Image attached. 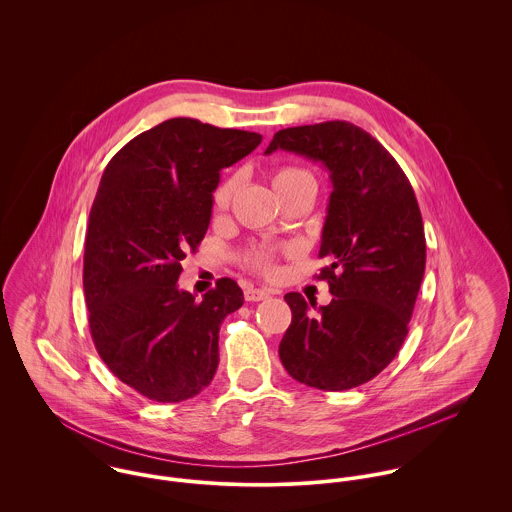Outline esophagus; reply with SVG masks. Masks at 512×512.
<instances>
[{"label":"esophagus","instance_id":"34e87169","mask_svg":"<svg viewBox=\"0 0 512 512\" xmlns=\"http://www.w3.org/2000/svg\"><path fill=\"white\" fill-rule=\"evenodd\" d=\"M270 295H272L270 290H262V288H246V292H244L246 301H262V299H266Z\"/></svg>","mask_w":512,"mask_h":512}]
</instances>
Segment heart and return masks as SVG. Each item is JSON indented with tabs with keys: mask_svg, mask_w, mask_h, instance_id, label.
Instances as JSON below:
<instances>
[{
	"mask_svg": "<svg viewBox=\"0 0 512 512\" xmlns=\"http://www.w3.org/2000/svg\"><path fill=\"white\" fill-rule=\"evenodd\" d=\"M272 183L274 189L282 195L290 193L295 187L303 185V183H315L311 173L301 169V167H293V165H286V167H278L272 175ZM238 187V179L236 177H228L224 181H220L217 189L213 191V209L217 213H222L228 209L234 193ZM246 264L252 270H258L262 274H274L276 272V252L270 248H254L252 252L246 254Z\"/></svg>",
	"mask_w": 512,
	"mask_h": 512,
	"instance_id": "b5f03b06",
	"label": "heart"
}]
</instances>
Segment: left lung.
<instances>
[{
    "label": "left lung",
    "instance_id": "left-lung-1",
    "mask_svg": "<svg viewBox=\"0 0 512 512\" xmlns=\"http://www.w3.org/2000/svg\"><path fill=\"white\" fill-rule=\"evenodd\" d=\"M276 149L319 161L333 183L319 248L331 264L317 276L333 299L309 313L301 293H286L292 325L278 353L297 382L349 390L390 365L408 335L426 270L422 213L396 159L351 122L280 130L266 153Z\"/></svg>",
    "mask_w": 512,
    "mask_h": 512
}]
</instances>
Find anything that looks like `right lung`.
<instances>
[{"instance_id": "add662e5", "label": "right lung", "mask_w": 512, "mask_h": 512, "mask_svg": "<svg viewBox=\"0 0 512 512\" xmlns=\"http://www.w3.org/2000/svg\"><path fill=\"white\" fill-rule=\"evenodd\" d=\"M260 142L256 132L171 118L104 169L84 246L90 335L114 376L153 402L193 398L217 372L220 323L244 293L220 278L195 301L177 280L207 234L220 171Z\"/></svg>"}]
</instances>
